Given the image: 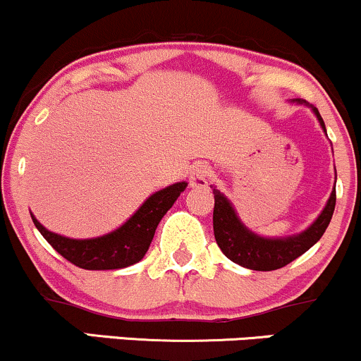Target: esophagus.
I'll use <instances>...</instances> for the list:
<instances>
[{
    "label": "esophagus",
    "mask_w": 361,
    "mask_h": 361,
    "mask_svg": "<svg viewBox=\"0 0 361 361\" xmlns=\"http://www.w3.org/2000/svg\"><path fill=\"white\" fill-rule=\"evenodd\" d=\"M209 177H212V169H209V165L196 164L191 169L189 184H191V188H206V185H208Z\"/></svg>",
    "instance_id": "obj_1"
}]
</instances>
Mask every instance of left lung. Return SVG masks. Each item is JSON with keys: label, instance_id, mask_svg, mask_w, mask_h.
<instances>
[{"label": "left lung", "instance_id": "left-lung-1", "mask_svg": "<svg viewBox=\"0 0 361 361\" xmlns=\"http://www.w3.org/2000/svg\"><path fill=\"white\" fill-rule=\"evenodd\" d=\"M291 102L309 105L300 99H295ZM309 107L312 109L315 117H317L324 133H326V124H324L319 111L314 105H309ZM212 188L214 194L213 230L218 247L235 264L254 271L279 269L283 266L290 264L297 257H300L303 252H307L312 245L321 240L331 218H333L336 206L334 182L333 192H331L329 200H327L321 214L303 232L288 235V237H262V235L252 232V230L247 228L242 224L237 212H235L232 201L224 192H220V189H216L214 185H212Z\"/></svg>", "mask_w": 361, "mask_h": 361}]
</instances>
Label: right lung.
I'll use <instances>...</instances> for the list:
<instances>
[{"label": "right lung", "instance_id": "1", "mask_svg": "<svg viewBox=\"0 0 361 361\" xmlns=\"http://www.w3.org/2000/svg\"><path fill=\"white\" fill-rule=\"evenodd\" d=\"M188 182H176L153 192L123 225L112 232L93 238H70L47 230L30 213L32 221L49 244L64 259L82 269H123L136 264L147 254L157 226L172 208Z\"/></svg>", "mask_w": 361, "mask_h": 361}]
</instances>
